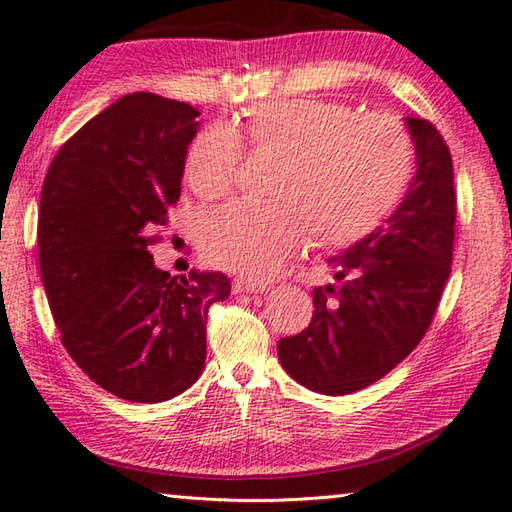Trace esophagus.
<instances>
[{
	"label": "esophagus",
	"instance_id": "34e87169",
	"mask_svg": "<svg viewBox=\"0 0 512 512\" xmlns=\"http://www.w3.org/2000/svg\"><path fill=\"white\" fill-rule=\"evenodd\" d=\"M232 289L236 294H263L269 287L265 283H256V280H245V278H234Z\"/></svg>",
	"mask_w": 512,
	"mask_h": 512
}]
</instances>
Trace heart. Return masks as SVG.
<instances>
[{
  "mask_svg": "<svg viewBox=\"0 0 512 512\" xmlns=\"http://www.w3.org/2000/svg\"><path fill=\"white\" fill-rule=\"evenodd\" d=\"M243 141L276 156L265 205L232 203L207 214L198 243L212 265L265 280L305 241L336 252L362 241L387 218L411 181L413 141L387 114L356 117L320 99L256 103L241 130L210 125L190 143L185 179L203 198L236 183Z\"/></svg>",
  "mask_w": 512,
  "mask_h": 512,
  "instance_id": "heart-1",
  "label": "heart"
}]
</instances>
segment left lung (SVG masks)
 I'll return each instance as SVG.
<instances>
[{"instance_id":"left-lung-1","label":"left lung","mask_w":512,"mask_h":512,"mask_svg":"<svg viewBox=\"0 0 512 512\" xmlns=\"http://www.w3.org/2000/svg\"><path fill=\"white\" fill-rule=\"evenodd\" d=\"M417 170L387 223L329 258L340 287L314 289V316L280 338L283 369L316 393L347 395L384 378L420 344L453 263V159L435 125L406 119Z\"/></svg>"}]
</instances>
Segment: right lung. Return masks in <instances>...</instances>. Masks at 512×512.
Segmentation results:
<instances>
[{"instance_id":"right-lung-1","label":"right lung","mask_w":512,"mask_h":512,"mask_svg":"<svg viewBox=\"0 0 512 512\" xmlns=\"http://www.w3.org/2000/svg\"><path fill=\"white\" fill-rule=\"evenodd\" d=\"M190 103L132 92L61 145L41 187L37 247L48 305L79 369L128 402H165L205 367L221 271L170 276L150 245L179 201Z\"/></svg>"}]
</instances>
